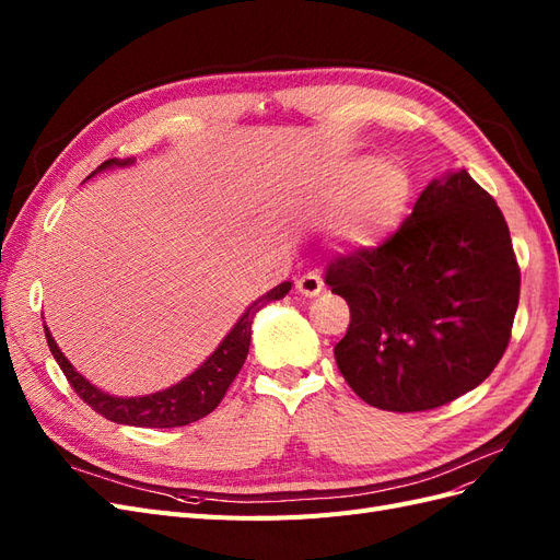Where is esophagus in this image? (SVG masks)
Returning a JSON list of instances; mask_svg holds the SVG:
<instances>
[{
    "instance_id": "1",
    "label": "esophagus",
    "mask_w": 560,
    "mask_h": 560,
    "mask_svg": "<svg viewBox=\"0 0 560 560\" xmlns=\"http://www.w3.org/2000/svg\"><path fill=\"white\" fill-rule=\"evenodd\" d=\"M322 287H325V282H322L319 273H315V270H311V273L301 276V278L296 280V292L303 294V296H308V299L317 296V294L322 292Z\"/></svg>"
}]
</instances>
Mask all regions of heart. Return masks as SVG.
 <instances>
[{
  "label": "heart",
  "mask_w": 560,
  "mask_h": 560,
  "mask_svg": "<svg viewBox=\"0 0 560 560\" xmlns=\"http://www.w3.org/2000/svg\"><path fill=\"white\" fill-rule=\"evenodd\" d=\"M406 198L409 177L399 163L358 159L346 167L327 194L329 206H338L329 226L331 238L350 249L376 247L397 226Z\"/></svg>",
  "instance_id": "b5f03b06"
}]
</instances>
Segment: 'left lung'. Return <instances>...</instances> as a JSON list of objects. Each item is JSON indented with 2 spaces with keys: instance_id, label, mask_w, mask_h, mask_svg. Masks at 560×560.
I'll return each instance as SVG.
<instances>
[{
  "instance_id": "obj_1",
  "label": "left lung",
  "mask_w": 560,
  "mask_h": 560,
  "mask_svg": "<svg viewBox=\"0 0 560 560\" xmlns=\"http://www.w3.org/2000/svg\"><path fill=\"white\" fill-rule=\"evenodd\" d=\"M325 280L350 306L338 371L397 413L481 385L510 343L521 290L510 229L467 171L432 179L395 235L334 259Z\"/></svg>"
}]
</instances>
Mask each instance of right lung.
<instances>
[{"label":"right lung","instance_id":"obj_1","mask_svg":"<svg viewBox=\"0 0 560 560\" xmlns=\"http://www.w3.org/2000/svg\"><path fill=\"white\" fill-rule=\"evenodd\" d=\"M126 165H132V159H124V161L109 159L100 165L93 175L109 171V167H126ZM290 290H292V282H280L278 287H273V290L266 292L254 303H249L247 311L241 315V319L235 322L233 329L224 336V341L217 346V350L194 371V374H189L171 387L161 389V393H151L142 397H116L105 393V389L95 387L89 378H83L79 374V371L70 364V360L65 358L62 350L56 343V338L50 336L46 325H44V331H46L48 348L54 352L56 362L60 364L62 374L74 387V393L86 401L93 411L105 416L112 422H118V425L159 428V430L179 428L206 418L217 409L219 401L224 399L229 385L233 383L235 376H238V371L247 360L254 315H257L266 303L280 301Z\"/></svg>","mask_w":560,"mask_h":560}]
</instances>
